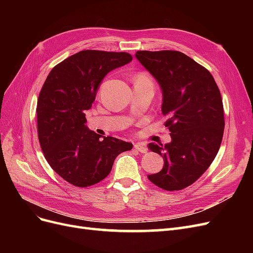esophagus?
I'll return each mask as SVG.
<instances>
[{
	"label": "esophagus",
	"instance_id": "esophagus-1",
	"mask_svg": "<svg viewBox=\"0 0 253 253\" xmlns=\"http://www.w3.org/2000/svg\"><path fill=\"white\" fill-rule=\"evenodd\" d=\"M134 148H135L136 151H138V152H140V153H143V154H144V153L148 152V149L145 148L143 144H141V143H139V142H138V143H135V144H134Z\"/></svg>",
	"mask_w": 253,
	"mask_h": 253
}]
</instances>
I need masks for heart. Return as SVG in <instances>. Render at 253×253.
<instances>
[{
	"label": "heart",
	"mask_w": 253,
	"mask_h": 253,
	"mask_svg": "<svg viewBox=\"0 0 253 253\" xmlns=\"http://www.w3.org/2000/svg\"><path fill=\"white\" fill-rule=\"evenodd\" d=\"M135 81H148V82H151V78L149 77V75H147L145 73H140L136 76V80Z\"/></svg>",
	"instance_id": "heart-1"
}]
</instances>
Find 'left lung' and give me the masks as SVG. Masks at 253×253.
<instances>
[{
    "label": "left lung",
    "instance_id": "left-lung-1",
    "mask_svg": "<svg viewBox=\"0 0 253 253\" xmlns=\"http://www.w3.org/2000/svg\"><path fill=\"white\" fill-rule=\"evenodd\" d=\"M135 56L162 87L172 139L149 144L165 164L148 178L167 191L182 190L201 177L219 150L225 127L220 91L210 72L180 51L138 50Z\"/></svg>",
    "mask_w": 253,
    "mask_h": 253
}]
</instances>
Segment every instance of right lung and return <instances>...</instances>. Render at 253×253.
<instances>
[{
  "label": "right lung",
  "mask_w": 253,
  "mask_h": 253,
  "mask_svg": "<svg viewBox=\"0 0 253 253\" xmlns=\"http://www.w3.org/2000/svg\"><path fill=\"white\" fill-rule=\"evenodd\" d=\"M132 61L128 52L82 50L57 64L38 98V137L45 159L73 186L85 188L104 179L114 160L133 144L100 138L84 125L102 79Z\"/></svg>",
  "instance_id": "right-lung-1"
}]
</instances>
